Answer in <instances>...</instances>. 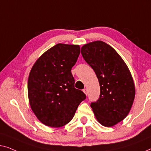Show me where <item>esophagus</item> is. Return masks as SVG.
I'll return each mask as SVG.
<instances>
[{"label": "esophagus", "mask_w": 151, "mask_h": 151, "mask_svg": "<svg viewBox=\"0 0 151 151\" xmlns=\"http://www.w3.org/2000/svg\"><path fill=\"white\" fill-rule=\"evenodd\" d=\"M83 92L85 93V94H86V95L88 94V90H87V89L86 88H85V89H83Z\"/></svg>", "instance_id": "esophagus-1"}]
</instances>
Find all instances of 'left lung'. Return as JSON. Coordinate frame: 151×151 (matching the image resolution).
I'll list each match as a JSON object with an SVG mask.
<instances>
[{
	"mask_svg": "<svg viewBox=\"0 0 151 151\" xmlns=\"http://www.w3.org/2000/svg\"><path fill=\"white\" fill-rule=\"evenodd\" d=\"M81 54L96 73L101 89L99 99L91 103V107L102 125L114 126L126 118L134 101L130 71L118 52L104 42L85 44Z\"/></svg>",
	"mask_w": 151,
	"mask_h": 151,
	"instance_id": "obj_1",
	"label": "left lung"
}]
</instances>
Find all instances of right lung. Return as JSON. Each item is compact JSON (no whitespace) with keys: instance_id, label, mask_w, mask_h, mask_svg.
Here are the masks:
<instances>
[{"instance_id":"1","label":"right lung","mask_w":151,"mask_h":151,"mask_svg":"<svg viewBox=\"0 0 151 151\" xmlns=\"http://www.w3.org/2000/svg\"><path fill=\"white\" fill-rule=\"evenodd\" d=\"M80 54L78 45L57 44L40 57L31 68L28 96L31 109L46 126L61 127L71 121L86 99L75 88L71 69Z\"/></svg>"}]
</instances>
